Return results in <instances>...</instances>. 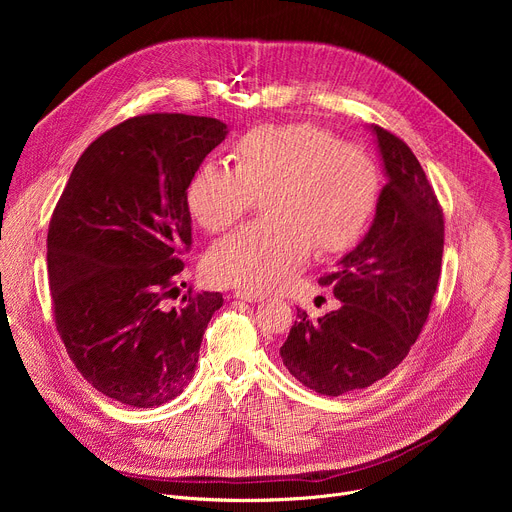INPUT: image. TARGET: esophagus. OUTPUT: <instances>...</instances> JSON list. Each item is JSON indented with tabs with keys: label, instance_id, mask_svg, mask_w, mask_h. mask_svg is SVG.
I'll return each instance as SVG.
<instances>
[{
	"label": "esophagus",
	"instance_id": "esophagus-1",
	"mask_svg": "<svg viewBox=\"0 0 512 512\" xmlns=\"http://www.w3.org/2000/svg\"><path fill=\"white\" fill-rule=\"evenodd\" d=\"M235 298L245 300V302H263L265 300L263 294H257V291H249V289H237Z\"/></svg>",
	"mask_w": 512,
	"mask_h": 512
}]
</instances>
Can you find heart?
Segmentation results:
<instances>
[{
    "label": "heart",
    "mask_w": 512,
    "mask_h": 512,
    "mask_svg": "<svg viewBox=\"0 0 512 512\" xmlns=\"http://www.w3.org/2000/svg\"><path fill=\"white\" fill-rule=\"evenodd\" d=\"M235 166L202 162L188 180L186 206L206 231H225L263 194L267 214L204 257L216 285L257 294L281 289L320 255L348 249L379 200V168L358 145L314 123L259 125L233 143Z\"/></svg>",
    "instance_id": "heart-1"
}]
</instances>
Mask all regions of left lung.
<instances>
[{"instance_id": "obj_1", "label": "left lung", "mask_w": 512, "mask_h": 512, "mask_svg": "<svg viewBox=\"0 0 512 512\" xmlns=\"http://www.w3.org/2000/svg\"><path fill=\"white\" fill-rule=\"evenodd\" d=\"M387 184L364 239L320 277L342 302L310 320L298 310L279 348L308 389L338 397L371 387L407 356L429 316L444 255V212L409 145L373 125Z\"/></svg>"}]
</instances>
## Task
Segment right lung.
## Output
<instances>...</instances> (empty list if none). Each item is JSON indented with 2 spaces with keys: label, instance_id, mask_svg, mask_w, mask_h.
Returning <instances> with one entry per match:
<instances>
[{
  "label": "right lung",
  "instance_id": "obj_1",
  "mask_svg": "<svg viewBox=\"0 0 512 512\" xmlns=\"http://www.w3.org/2000/svg\"><path fill=\"white\" fill-rule=\"evenodd\" d=\"M223 121L184 113L131 117L79 158L48 227L56 330L79 373L103 395L158 407L194 377L202 334L223 294L192 287L186 186L227 137Z\"/></svg>",
  "mask_w": 512,
  "mask_h": 512
}]
</instances>
